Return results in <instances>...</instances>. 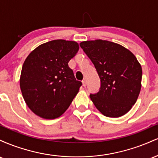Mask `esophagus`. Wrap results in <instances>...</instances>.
<instances>
[{
  "label": "esophagus",
  "mask_w": 158,
  "mask_h": 158,
  "mask_svg": "<svg viewBox=\"0 0 158 158\" xmlns=\"http://www.w3.org/2000/svg\"><path fill=\"white\" fill-rule=\"evenodd\" d=\"M82 85L84 87H86V85H87V81L85 80V79H84V80L82 81Z\"/></svg>",
  "instance_id": "obj_1"
}]
</instances>
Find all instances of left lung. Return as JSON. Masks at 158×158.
I'll list each match as a JSON object with an SVG mask.
<instances>
[{
	"label": "left lung",
	"instance_id": "1",
	"mask_svg": "<svg viewBox=\"0 0 158 158\" xmlns=\"http://www.w3.org/2000/svg\"><path fill=\"white\" fill-rule=\"evenodd\" d=\"M80 47L100 79L99 91L90 95L96 108L108 117L128 113L141 89L142 68L135 56L122 45L106 40L82 41Z\"/></svg>",
	"mask_w": 158,
	"mask_h": 158
}]
</instances>
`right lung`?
<instances>
[{
    "label": "right lung",
    "mask_w": 158,
    "mask_h": 158,
    "mask_svg": "<svg viewBox=\"0 0 158 158\" xmlns=\"http://www.w3.org/2000/svg\"><path fill=\"white\" fill-rule=\"evenodd\" d=\"M73 41L52 40L39 45L23 62L20 88L25 102L39 117H59L77 96L81 82L68 62L79 50Z\"/></svg>",
    "instance_id": "right-lung-1"
}]
</instances>
